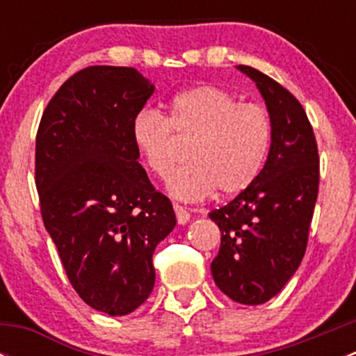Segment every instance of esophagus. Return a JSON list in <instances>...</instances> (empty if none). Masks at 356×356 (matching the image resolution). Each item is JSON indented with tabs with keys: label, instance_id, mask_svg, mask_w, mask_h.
Returning a JSON list of instances; mask_svg holds the SVG:
<instances>
[{
	"label": "esophagus",
	"instance_id": "1",
	"mask_svg": "<svg viewBox=\"0 0 356 356\" xmlns=\"http://www.w3.org/2000/svg\"><path fill=\"white\" fill-rule=\"evenodd\" d=\"M174 211H175V217H177V222H179V224H181V225L188 224L189 218H191V215H189V211L186 210V208L182 207V204L174 203Z\"/></svg>",
	"mask_w": 356,
	"mask_h": 356
}]
</instances>
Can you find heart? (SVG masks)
Segmentation results:
<instances>
[{
    "label": "heart",
    "mask_w": 356,
    "mask_h": 356,
    "mask_svg": "<svg viewBox=\"0 0 356 356\" xmlns=\"http://www.w3.org/2000/svg\"><path fill=\"white\" fill-rule=\"evenodd\" d=\"M136 152L153 174L165 177L189 143V163L172 172L167 189L174 198L198 201L229 198L250 188L260 175L272 145L267 110L241 103L234 92L200 84L172 98L168 117L141 110L131 125Z\"/></svg>",
    "instance_id": "1"
}]
</instances>
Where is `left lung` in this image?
I'll list each match as a JSON object with an SVG mask.
<instances>
[{
    "label": "left lung",
    "instance_id": "left-lung-1",
    "mask_svg": "<svg viewBox=\"0 0 356 356\" xmlns=\"http://www.w3.org/2000/svg\"><path fill=\"white\" fill-rule=\"evenodd\" d=\"M264 96L272 145L257 181L208 217L222 232L215 284L241 305L281 293L305 257L318 195V149L301 103L279 82L239 65Z\"/></svg>",
    "mask_w": 356,
    "mask_h": 356
}]
</instances>
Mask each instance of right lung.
I'll use <instances>...</instances> for the list:
<instances>
[{
	"instance_id": "1",
	"label": "right lung",
	"mask_w": 356,
	"mask_h": 356,
	"mask_svg": "<svg viewBox=\"0 0 356 356\" xmlns=\"http://www.w3.org/2000/svg\"><path fill=\"white\" fill-rule=\"evenodd\" d=\"M153 91L132 67L82 68L49 99L35 136L46 231L72 288L108 315L145 303L153 251L175 227L170 200L153 188L131 138Z\"/></svg>"
}]
</instances>
